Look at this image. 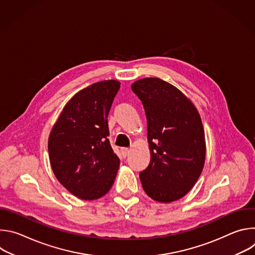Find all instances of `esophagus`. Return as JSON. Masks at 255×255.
<instances>
[{
  "label": "esophagus",
  "instance_id": "obj_1",
  "mask_svg": "<svg viewBox=\"0 0 255 255\" xmlns=\"http://www.w3.org/2000/svg\"><path fill=\"white\" fill-rule=\"evenodd\" d=\"M129 148H121V152H122V154H123V156L124 157H126L128 154H129Z\"/></svg>",
  "mask_w": 255,
  "mask_h": 255
}]
</instances>
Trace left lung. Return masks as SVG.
<instances>
[{
	"label": "left lung",
	"instance_id": "left-lung-1",
	"mask_svg": "<svg viewBox=\"0 0 255 255\" xmlns=\"http://www.w3.org/2000/svg\"><path fill=\"white\" fill-rule=\"evenodd\" d=\"M147 119L150 162L139 173L148 197L171 203L186 196L202 173L206 158L205 132L192 101L158 78L134 82Z\"/></svg>",
	"mask_w": 255,
	"mask_h": 255
}]
</instances>
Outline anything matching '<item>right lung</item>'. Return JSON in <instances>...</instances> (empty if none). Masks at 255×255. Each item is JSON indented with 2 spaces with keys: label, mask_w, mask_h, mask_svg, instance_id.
Listing matches in <instances>:
<instances>
[{
  "label": "right lung",
  "mask_w": 255,
  "mask_h": 255,
  "mask_svg": "<svg viewBox=\"0 0 255 255\" xmlns=\"http://www.w3.org/2000/svg\"><path fill=\"white\" fill-rule=\"evenodd\" d=\"M120 82L102 81L72 97L48 138L52 171L59 183L81 200L104 197L120 165L108 139V115Z\"/></svg>",
  "instance_id": "right-lung-1"
}]
</instances>
